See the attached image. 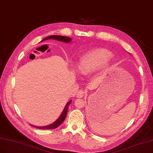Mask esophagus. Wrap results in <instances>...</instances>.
<instances>
[{"mask_svg": "<svg viewBox=\"0 0 153 153\" xmlns=\"http://www.w3.org/2000/svg\"><path fill=\"white\" fill-rule=\"evenodd\" d=\"M85 91L84 90H81L78 91L76 96H77V98H82L85 95Z\"/></svg>", "mask_w": 153, "mask_h": 153, "instance_id": "34e87169", "label": "esophagus"}]
</instances>
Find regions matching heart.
I'll return each instance as SVG.
<instances>
[{
  "label": "heart",
  "mask_w": 153,
  "mask_h": 153,
  "mask_svg": "<svg viewBox=\"0 0 153 153\" xmlns=\"http://www.w3.org/2000/svg\"><path fill=\"white\" fill-rule=\"evenodd\" d=\"M110 52L104 49L91 51L81 57L77 64L80 74L86 75L105 65L111 58Z\"/></svg>",
  "instance_id": "b5f03b06"
}]
</instances>
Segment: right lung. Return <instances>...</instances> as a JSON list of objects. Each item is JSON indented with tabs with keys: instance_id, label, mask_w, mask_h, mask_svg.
<instances>
[{
	"instance_id": "obj_1",
	"label": "right lung",
	"mask_w": 153,
	"mask_h": 153,
	"mask_svg": "<svg viewBox=\"0 0 153 153\" xmlns=\"http://www.w3.org/2000/svg\"><path fill=\"white\" fill-rule=\"evenodd\" d=\"M48 39H54V40H56L62 41V42H67V43L69 42H71V38H68L67 36H58V35H52V36H48V37L44 38V39H43V40H42V41L48 40ZM71 103V101H68L67 103L66 106H65L63 111L62 113V114H61L59 117L54 122V123H52V124H51L50 125L46 126H43V127H38V126H34V128H38V129H53L57 128L60 124H62V123L64 121V120L65 119V118H66V115L67 114V111H68V105Z\"/></svg>"
}]
</instances>
